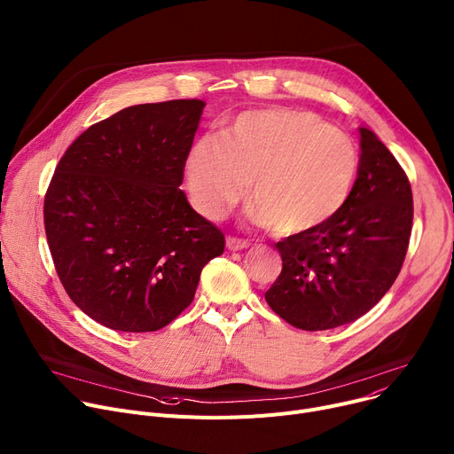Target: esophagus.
<instances>
[{
	"mask_svg": "<svg viewBox=\"0 0 454 454\" xmlns=\"http://www.w3.org/2000/svg\"><path fill=\"white\" fill-rule=\"evenodd\" d=\"M225 246H227V249H229V251L236 253V251L249 249V247H251V243H249V241H246V239H238V238H227Z\"/></svg>",
	"mask_w": 454,
	"mask_h": 454,
	"instance_id": "esophagus-1",
	"label": "esophagus"
}]
</instances>
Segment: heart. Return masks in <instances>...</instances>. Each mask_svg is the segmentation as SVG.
Here are the masks:
<instances>
[{
    "label": "heart",
    "mask_w": 454,
    "mask_h": 454,
    "mask_svg": "<svg viewBox=\"0 0 454 454\" xmlns=\"http://www.w3.org/2000/svg\"><path fill=\"white\" fill-rule=\"evenodd\" d=\"M360 168L355 139L293 109L234 116L222 136L205 134L184 158L194 211L220 222L251 191L249 218L278 236H305L329 223L351 196Z\"/></svg>",
    "instance_id": "b5f03b06"
}]
</instances>
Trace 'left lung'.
<instances>
[{"label": "left lung", "instance_id": "obj_1", "mask_svg": "<svg viewBox=\"0 0 454 454\" xmlns=\"http://www.w3.org/2000/svg\"><path fill=\"white\" fill-rule=\"evenodd\" d=\"M360 168L341 211L318 231L276 243L282 272L269 307L303 331H325L364 317L395 284L412 227L403 168L378 136L360 127Z\"/></svg>", "mask_w": 454, "mask_h": 454}]
</instances>
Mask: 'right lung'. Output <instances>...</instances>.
I'll use <instances>...</instances> for the list:
<instances>
[{
	"label": "right lung",
	"instance_id": "1",
	"mask_svg": "<svg viewBox=\"0 0 454 454\" xmlns=\"http://www.w3.org/2000/svg\"><path fill=\"white\" fill-rule=\"evenodd\" d=\"M203 107H127L78 136L54 170L43 205L49 249L67 294L101 325L165 327L223 253V232L180 191Z\"/></svg>",
	"mask_w": 454,
	"mask_h": 454
}]
</instances>
